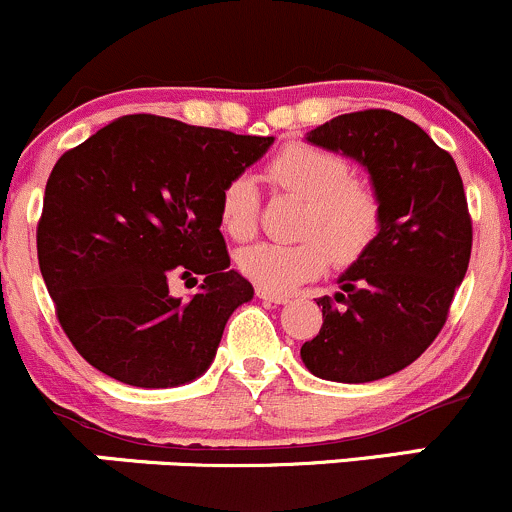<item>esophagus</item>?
Wrapping results in <instances>:
<instances>
[{"label": "esophagus", "instance_id": "34e87169", "mask_svg": "<svg viewBox=\"0 0 512 512\" xmlns=\"http://www.w3.org/2000/svg\"><path fill=\"white\" fill-rule=\"evenodd\" d=\"M257 297H260L265 304H287L289 297H284V294H272V292H265V289L257 287Z\"/></svg>", "mask_w": 512, "mask_h": 512}]
</instances>
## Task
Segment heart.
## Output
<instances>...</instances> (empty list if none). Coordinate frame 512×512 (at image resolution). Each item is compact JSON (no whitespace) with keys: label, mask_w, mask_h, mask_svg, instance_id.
Masks as SVG:
<instances>
[{"label":"heart","mask_w":512,"mask_h":512,"mask_svg":"<svg viewBox=\"0 0 512 512\" xmlns=\"http://www.w3.org/2000/svg\"><path fill=\"white\" fill-rule=\"evenodd\" d=\"M267 176L279 191L304 201L297 242H257L235 252L242 277L272 294H284L311 282L328 262L346 270L368 255L383 225L378 191L351 176L346 157L314 144L292 142L274 154ZM260 193L250 174H238L223 186L218 201L220 228L235 240H247L257 230Z\"/></svg>","instance_id":"obj_1"}]
</instances>
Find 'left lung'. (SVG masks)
<instances>
[{"mask_svg":"<svg viewBox=\"0 0 512 512\" xmlns=\"http://www.w3.org/2000/svg\"><path fill=\"white\" fill-rule=\"evenodd\" d=\"M306 142L341 152L370 174L383 225L368 255L338 277L324 324L301 346L321 380L373 383L414 363L439 336L471 257V215L449 152L422 127L390 110L333 117Z\"/></svg>","mask_w":512,"mask_h":512,"instance_id":"left-lung-1","label":"left lung"}]
</instances>
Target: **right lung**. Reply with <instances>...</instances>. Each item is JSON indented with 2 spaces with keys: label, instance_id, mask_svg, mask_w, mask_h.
Wrapping results in <instances>:
<instances>
[{
  "label": "right lung",
  "instance_id": "1",
  "mask_svg": "<svg viewBox=\"0 0 512 512\" xmlns=\"http://www.w3.org/2000/svg\"><path fill=\"white\" fill-rule=\"evenodd\" d=\"M272 142L127 115L56 161L36 230L39 267L63 331L93 368L134 387L206 373L230 314L255 294L230 270L220 191ZM174 273H203L199 294L171 298Z\"/></svg>",
  "mask_w": 512,
  "mask_h": 512
}]
</instances>
